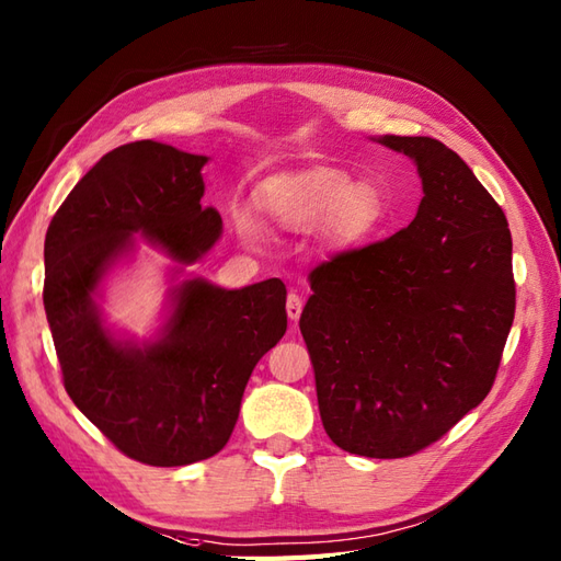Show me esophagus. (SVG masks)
I'll list each match as a JSON object with an SVG mask.
<instances>
[{
	"label": "esophagus",
	"instance_id": "esophagus-1",
	"mask_svg": "<svg viewBox=\"0 0 561 561\" xmlns=\"http://www.w3.org/2000/svg\"><path fill=\"white\" fill-rule=\"evenodd\" d=\"M301 311H304L301 296L291 291V294L287 296V316H289L291 320H299V318H301Z\"/></svg>",
	"mask_w": 561,
	"mask_h": 561
}]
</instances>
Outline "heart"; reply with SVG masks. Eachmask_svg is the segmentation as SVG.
<instances>
[{
    "mask_svg": "<svg viewBox=\"0 0 561 561\" xmlns=\"http://www.w3.org/2000/svg\"><path fill=\"white\" fill-rule=\"evenodd\" d=\"M260 205L282 229L294 233L318 229L320 243L335 253L362 248L388 221V202L380 187L354 183L350 173L332 165L272 175L260 190ZM236 229L245 245L265 243L260 221L245 211L236 217Z\"/></svg>",
    "mask_w": 561,
    "mask_h": 561,
    "instance_id": "obj_1",
    "label": "heart"
}]
</instances>
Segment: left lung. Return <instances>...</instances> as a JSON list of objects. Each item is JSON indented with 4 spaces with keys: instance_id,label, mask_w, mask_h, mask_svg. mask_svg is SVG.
I'll return each instance as SVG.
<instances>
[{
    "instance_id": "obj_1",
    "label": "left lung",
    "mask_w": 561,
    "mask_h": 561,
    "mask_svg": "<svg viewBox=\"0 0 561 561\" xmlns=\"http://www.w3.org/2000/svg\"><path fill=\"white\" fill-rule=\"evenodd\" d=\"M376 141L414 161L420 209L408 229L320 265L299 328L332 444L404 458L492 390L516 284L508 221L470 165L432 137Z\"/></svg>"
}]
</instances>
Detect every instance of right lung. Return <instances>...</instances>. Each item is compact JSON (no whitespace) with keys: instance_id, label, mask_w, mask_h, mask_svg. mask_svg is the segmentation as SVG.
<instances>
[{"instance_id":"1","label":"right lung","mask_w":561,"mask_h":561,"mask_svg":"<svg viewBox=\"0 0 561 561\" xmlns=\"http://www.w3.org/2000/svg\"><path fill=\"white\" fill-rule=\"evenodd\" d=\"M209 159L161 141L117 147L67 195L45 233L43 304L69 398L127 458L178 468L229 440L255 364L287 332V289L265 279L221 289L185 277L145 342L105 325L101 284L141 241L175 262L205 257L221 236L202 209Z\"/></svg>"}]
</instances>
